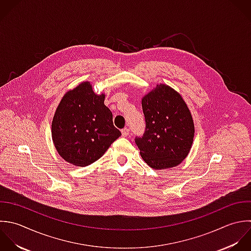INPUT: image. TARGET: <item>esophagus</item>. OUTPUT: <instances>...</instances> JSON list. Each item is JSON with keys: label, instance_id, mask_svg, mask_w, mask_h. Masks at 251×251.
Returning <instances> with one entry per match:
<instances>
[{"label": "esophagus", "instance_id": "esophagus-1", "mask_svg": "<svg viewBox=\"0 0 251 251\" xmlns=\"http://www.w3.org/2000/svg\"><path fill=\"white\" fill-rule=\"evenodd\" d=\"M121 133H122V136H123V137H127V136H129V134H130V130H129L128 128H124V129H122Z\"/></svg>", "mask_w": 251, "mask_h": 251}]
</instances>
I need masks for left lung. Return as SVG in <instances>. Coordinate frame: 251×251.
<instances>
[{
    "label": "left lung",
    "mask_w": 251,
    "mask_h": 251,
    "mask_svg": "<svg viewBox=\"0 0 251 251\" xmlns=\"http://www.w3.org/2000/svg\"><path fill=\"white\" fill-rule=\"evenodd\" d=\"M146 131L135 142L145 162L153 169L177 166L188 155L195 126L182 97L167 85H157L142 100Z\"/></svg>",
    "instance_id": "8db88e82"
}]
</instances>
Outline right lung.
<instances>
[{"mask_svg":"<svg viewBox=\"0 0 251 251\" xmlns=\"http://www.w3.org/2000/svg\"><path fill=\"white\" fill-rule=\"evenodd\" d=\"M104 95H96L89 82L67 92L51 123V137L59 155L76 166H88L121 136L112 113L104 105Z\"/></svg>","mask_w":251,"mask_h":251,"instance_id":"add662e5","label":"right lung"}]
</instances>
